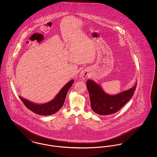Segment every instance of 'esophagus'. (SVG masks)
Instances as JSON below:
<instances>
[{
	"label": "esophagus",
	"instance_id": "obj_1",
	"mask_svg": "<svg viewBox=\"0 0 157 157\" xmlns=\"http://www.w3.org/2000/svg\"><path fill=\"white\" fill-rule=\"evenodd\" d=\"M88 75H89V72L87 70H83L79 74V78L82 81H85Z\"/></svg>",
	"mask_w": 157,
	"mask_h": 157
}]
</instances>
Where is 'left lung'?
I'll use <instances>...</instances> for the list:
<instances>
[{
	"instance_id": "1",
	"label": "left lung",
	"mask_w": 157,
	"mask_h": 157,
	"mask_svg": "<svg viewBox=\"0 0 157 157\" xmlns=\"http://www.w3.org/2000/svg\"><path fill=\"white\" fill-rule=\"evenodd\" d=\"M137 83L129 90L116 95H109L93 80L89 79L86 86L90 94V107L98 114L108 115L118 112L131 99L134 94Z\"/></svg>"
}]
</instances>
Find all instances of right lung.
Returning <instances> with one entry per match:
<instances>
[{"label": "right lung", "instance_id": "obj_1", "mask_svg": "<svg viewBox=\"0 0 157 157\" xmlns=\"http://www.w3.org/2000/svg\"><path fill=\"white\" fill-rule=\"evenodd\" d=\"M74 82V81L73 79L67 82L52 100L45 104H36L21 96H19V98L25 105L31 111L40 115H51L56 113L62 108L64 104L67 91L72 86Z\"/></svg>", "mask_w": 157, "mask_h": 157}]
</instances>
